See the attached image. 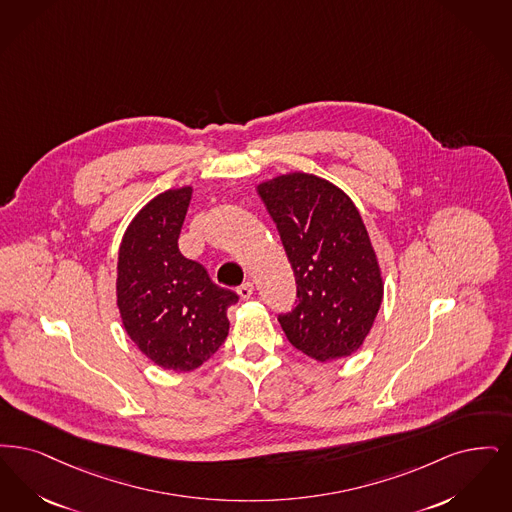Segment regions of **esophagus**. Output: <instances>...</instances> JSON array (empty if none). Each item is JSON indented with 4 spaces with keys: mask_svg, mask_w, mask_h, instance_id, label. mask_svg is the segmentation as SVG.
<instances>
[{
    "mask_svg": "<svg viewBox=\"0 0 512 512\" xmlns=\"http://www.w3.org/2000/svg\"><path fill=\"white\" fill-rule=\"evenodd\" d=\"M237 292H239V296H241L243 300H248V298L252 296V292H254V285H252L250 281H246V283H243V285L237 289Z\"/></svg>",
    "mask_w": 512,
    "mask_h": 512,
    "instance_id": "34e87169",
    "label": "esophagus"
}]
</instances>
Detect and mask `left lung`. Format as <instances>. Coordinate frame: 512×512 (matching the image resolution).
<instances>
[{
  "instance_id": "obj_1",
  "label": "left lung",
  "mask_w": 512,
  "mask_h": 512,
  "mask_svg": "<svg viewBox=\"0 0 512 512\" xmlns=\"http://www.w3.org/2000/svg\"><path fill=\"white\" fill-rule=\"evenodd\" d=\"M296 281V306L279 313L290 344L317 361L354 354L382 302L377 254L352 199L312 174L258 185Z\"/></svg>"
}]
</instances>
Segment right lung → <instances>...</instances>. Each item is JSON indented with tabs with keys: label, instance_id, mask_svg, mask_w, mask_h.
Listing matches in <instances>:
<instances>
[{
	"label": "right lung",
	"instance_id": "add662e5",
	"mask_svg": "<svg viewBox=\"0 0 512 512\" xmlns=\"http://www.w3.org/2000/svg\"><path fill=\"white\" fill-rule=\"evenodd\" d=\"M191 187L170 189L145 204L118 252L116 296L126 333L162 369L193 371L229 333L227 308L239 296L222 289L178 248Z\"/></svg>",
	"mask_w": 512,
	"mask_h": 512
}]
</instances>
